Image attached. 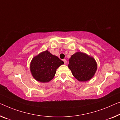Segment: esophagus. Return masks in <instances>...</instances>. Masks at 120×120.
<instances>
[{"instance_id": "esophagus-1", "label": "esophagus", "mask_w": 120, "mask_h": 120, "mask_svg": "<svg viewBox=\"0 0 120 120\" xmlns=\"http://www.w3.org/2000/svg\"><path fill=\"white\" fill-rule=\"evenodd\" d=\"M63 61L64 62V64H65V65H66V64H67V60H66V59H64L63 60Z\"/></svg>"}]
</instances>
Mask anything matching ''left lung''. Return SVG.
<instances>
[{
    "mask_svg": "<svg viewBox=\"0 0 120 120\" xmlns=\"http://www.w3.org/2000/svg\"><path fill=\"white\" fill-rule=\"evenodd\" d=\"M68 68L78 81H88L93 77L97 64L93 57L82 52H76L69 59Z\"/></svg>",
    "mask_w": 120,
    "mask_h": 120,
    "instance_id": "obj_1",
    "label": "left lung"
}]
</instances>
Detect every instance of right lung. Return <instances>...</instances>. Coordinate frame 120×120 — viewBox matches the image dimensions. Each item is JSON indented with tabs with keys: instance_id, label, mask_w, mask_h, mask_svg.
Segmentation results:
<instances>
[{
	"instance_id": "add662e5",
	"label": "right lung",
	"mask_w": 120,
	"mask_h": 120,
	"mask_svg": "<svg viewBox=\"0 0 120 120\" xmlns=\"http://www.w3.org/2000/svg\"><path fill=\"white\" fill-rule=\"evenodd\" d=\"M64 64V61L58 56L52 55L46 50L32 59L30 71L37 81L48 82L54 78L56 69Z\"/></svg>"
}]
</instances>
